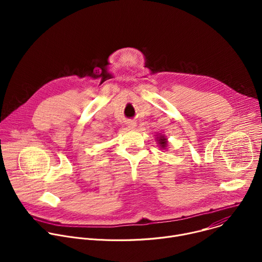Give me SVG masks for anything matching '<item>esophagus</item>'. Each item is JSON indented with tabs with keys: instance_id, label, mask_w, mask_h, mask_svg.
Returning a JSON list of instances; mask_svg holds the SVG:
<instances>
[{
	"instance_id": "34e87169",
	"label": "esophagus",
	"mask_w": 262,
	"mask_h": 262,
	"mask_svg": "<svg viewBox=\"0 0 262 262\" xmlns=\"http://www.w3.org/2000/svg\"><path fill=\"white\" fill-rule=\"evenodd\" d=\"M136 126H137V122H135V121H128L127 127H128L129 129H135Z\"/></svg>"
}]
</instances>
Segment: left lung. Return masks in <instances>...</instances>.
Listing matches in <instances>:
<instances>
[{
  "label": "left lung",
  "instance_id": "left-lung-1",
  "mask_svg": "<svg viewBox=\"0 0 262 262\" xmlns=\"http://www.w3.org/2000/svg\"><path fill=\"white\" fill-rule=\"evenodd\" d=\"M156 139H157V142L159 143L160 147L165 150V149L168 147V139L165 137V135L159 134V135H157Z\"/></svg>",
  "mask_w": 262,
  "mask_h": 262
}]
</instances>
